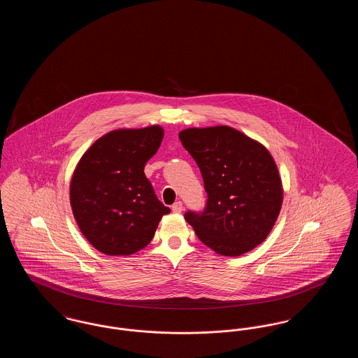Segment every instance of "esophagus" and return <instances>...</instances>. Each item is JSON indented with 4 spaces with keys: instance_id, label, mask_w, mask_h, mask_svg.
I'll return each mask as SVG.
<instances>
[{
    "instance_id": "1",
    "label": "esophagus",
    "mask_w": 358,
    "mask_h": 358,
    "mask_svg": "<svg viewBox=\"0 0 358 358\" xmlns=\"http://www.w3.org/2000/svg\"><path fill=\"white\" fill-rule=\"evenodd\" d=\"M182 209H184V206H182L181 201H177V203H174V204L171 205V210L176 212V213H181Z\"/></svg>"
}]
</instances>
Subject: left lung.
I'll return each mask as SVG.
<instances>
[{
    "label": "left lung",
    "instance_id": "left-lung-1",
    "mask_svg": "<svg viewBox=\"0 0 358 358\" xmlns=\"http://www.w3.org/2000/svg\"><path fill=\"white\" fill-rule=\"evenodd\" d=\"M178 136L200 168L208 194L203 212L185 213L197 238L224 256L243 255L263 243L283 201L270 152L229 126L187 129Z\"/></svg>",
    "mask_w": 358,
    "mask_h": 358
}]
</instances>
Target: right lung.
I'll list each match as a JSON object with an SVG mask.
<instances>
[{"mask_svg":"<svg viewBox=\"0 0 358 358\" xmlns=\"http://www.w3.org/2000/svg\"><path fill=\"white\" fill-rule=\"evenodd\" d=\"M162 138L159 126L110 131L83 154L73 171L69 199L75 220L104 255L142 250L171 212L143 173Z\"/></svg>","mask_w":358,"mask_h":358,"instance_id":"add662e5","label":"right lung"}]
</instances>
